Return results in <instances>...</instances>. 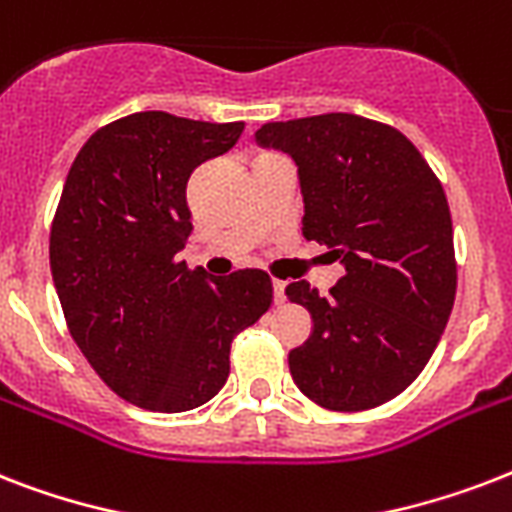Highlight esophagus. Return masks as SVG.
I'll use <instances>...</instances> for the list:
<instances>
[{"label":"esophagus","instance_id":"obj_1","mask_svg":"<svg viewBox=\"0 0 512 512\" xmlns=\"http://www.w3.org/2000/svg\"><path fill=\"white\" fill-rule=\"evenodd\" d=\"M284 289H287V284H284V281H273V300H276V303H284V300H287V295H284Z\"/></svg>","mask_w":512,"mask_h":512}]
</instances>
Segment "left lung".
Instances as JSON below:
<instances>
[{
	"mask_svg": "<svg viewBox=\"0 0 512 512\" xmlns=\"http://www.w3.org/2000/svg\"><path fill=\"white\" fill-rule=\"evenodd\" d=\"M255 138L295 159L303 236L345 265L327 297L308 281L287 287L313 319V335L289 353L292 380L332 412L385 404L417 380L452 313L444 185L406 135L356 114L268 122Z\"/></svg>",
	"mask_w": 512,
	"mask_h": 512,
	"instance_id": "obj_1",
	"label": "left lung"
}]
</instances>
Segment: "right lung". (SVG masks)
<instances>
[{"mask_svg": "<svg viewBox=\"0 0 512 512\" xmlns=\"http://www.w3.org/2000/svg\"><path fill=\"white\" fill-rule=\"evenodd\" d=\"M244 122L140 111L92 132L50 228V268L68 332L124 401L188 412L217 396L233 337L273 303L257 268L212 279L177 252L191 236V172L236 146Z\"/></svg>", "mask_w": 512, "mask_h": 512, "instance_id": "right-lung-1", "label": "right lung"}]
</instances>
